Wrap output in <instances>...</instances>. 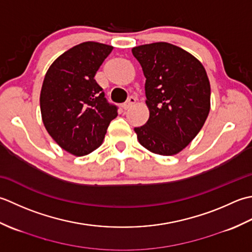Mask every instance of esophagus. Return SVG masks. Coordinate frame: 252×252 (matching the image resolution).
I'll list each match as a JSON object with an SVG mask.
<instances>
[{"mask_svg": "<svg viewBox=\"0 0 252 252\" xmlns=\"http://www.w3.org/2000/svg\"><path fill=\"white\" fill-rule=\"evenodd\" d=\"M135 103H136V97L135 96H129V97H128V100L124 103V105H123V107H124L125 110H127V109H129V107H131Z\"/></svg>", "mask_w": 252, "mask_h": 252, "instance_id": "esophagus-1", "label": "esophagus"}]
</instances>
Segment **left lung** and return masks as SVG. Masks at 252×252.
<instances>
[{
    "label": "left lung",
    "mask_w": 252,
    "mask_h": 252,
    "mask_svg": "<svg viewBox=\"0 0 252 252\" xmlns=\"http://www.w3.org/2000/svg\"><path fill=\"white\" fill-rule=\"evenodd\" d=\"M146 77V104L150 116L136 127L142 147L160 156H174L201 130L210 112L211 88L200 61L167 42L131 49Z\"/></svg>",
    "instance_id": "left-lung-1"
}]
</instances>
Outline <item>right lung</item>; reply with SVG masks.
Listing matches in <instances>:
<instances>
[{
    "label": "right lung",
    "instance_id": "add662e5",
    "mask_svg": "<svg viewBox=\"0 0 252 252\" xmlns=\"http://www.w3.org/2000/svg\"><path fill=\"white\" fill-rule=\"evenodd\" d=\"M113 47L83 42L60 55L45 74L40 94L42 122L49 135L76 157L89 155L103 142L117 116L94 76Z\"/></svg>",
    "mask_w": 252,
    "mask_h": 252
}]
</instances>
